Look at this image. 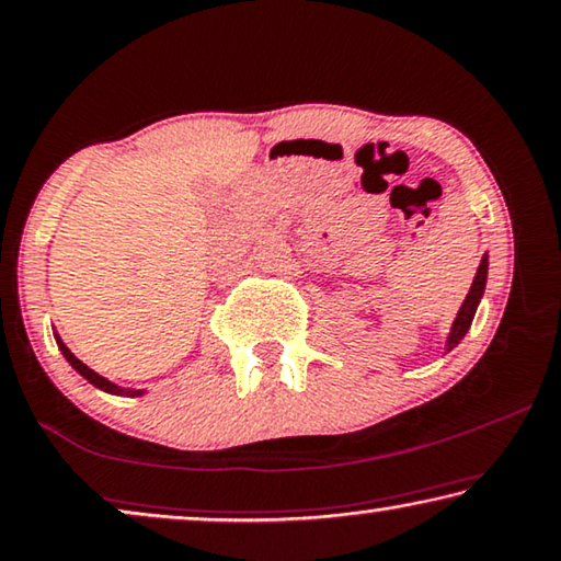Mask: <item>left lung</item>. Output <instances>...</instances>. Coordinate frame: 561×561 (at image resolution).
<instances>
[{"mask_svg":"<svg viewBox=\"0 0 561 561\" xmlns=\"http://www.w3.org/2000/svg\"><path fill=\"white\" fill-rule=\"evenodd\" d=\"M485 278H489V255L481 257V265H478V273H476V278H473V286H470L468 296H466V300H462L460 311H458V316H456V321H453L448 341H445V348H448V352H450V348H456V346L460 344V341H462V336L468 334L470 323H473L476 308H478V304H481V298H483Z\"/></svg>","mask_w":561,"mask_h":561,"instance_id":"1","label":"left lung"}]
</instances>
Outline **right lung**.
Returning <instances> with one entry per match:
<instances>
[{
    "label": "right lung",
    "mask_w": 561,
    "mask_h": 561,
    "mask_svg": "<svg viewBox=\"0 0 561 561\" xmlns=\"http://www.w3.org/2000/svg\"><path fill=\"white\" fill-rule=\"evenodd\" d=\"M55 339H58V346H60V352H62V356H65V359H68V362H70V367H72V369H76L80 377H85L88 381H91V385H93V387H99V389H103V392H111V394H131V397H134V394H144V392H141V389H124V387L113 385V381H108V379H105V377H101V375H99V371H93L91 367H85V364H83V362H80V359H78V356H76V354H72V352H70V348L62 344V341H60V336H55Z\"/></svg>",
    "instance_id": "add662e5"
}]
</instances>
